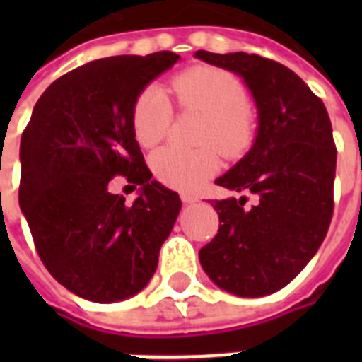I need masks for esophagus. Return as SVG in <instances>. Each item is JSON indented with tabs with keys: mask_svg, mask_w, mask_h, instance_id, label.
<instances>
[{
	"mask_svg": "<svg viewBox=\"0 0 362 362\" xmlns=\"http://www.w3.org/2000/svg\"><path fill=\"white\" fill-rule=\"evenodd\" d=\"M180 199L184 204H192V203H197L199 201V199L195 197V195H192V193H182Z\"/></svg>",
	"mask_w": 362,
	"mask_h": 362,
	"instance_id": "esophagus-1",
	"label": "esophagus"
}]
</instances>
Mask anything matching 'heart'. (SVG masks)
Listing matches in <instances>:
<instances>
[{
	"label": "heart",
	"instance_id": "1",
	"mask_svg": "<svg viewBox=\"0 0 362 362\" xmlns=\"http://www.w3.org/2000/svg\"><path fill=\"white\" fill-rule=\"evenodd\" d=\"M170 90L182 109L206 115L201 142L212 146L182 150L167 146L150 159L156 178L182 192H193L220 170L218 146L226 156H238L252 144L255 116L247 107V93L237 76L212 65H197L173 76ZM173 122V103L158 84L144 88L131 109V127L136 142L153 148L163 141Z\"/></svg>",
	"mask_w": 362,
	"mask_h": 362
}]
</instances>
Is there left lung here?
<instances>
[{
    "mask_svg": "<svg viewBox=\"0 0 362 362\" xmlns=\"http://www.w3.org/2000/svg\"><path fill=\"white\" fill-rule=\"evenodd\" d=\"M195 58L244 78L257 105L252 150L216 184L257 199H221L220 229L199 261L216 286L238 297H263L286 287L320 250L331 226L337 146L323 101L306 82L257 54Z\"/></svg>",
    "mask_w": 362,
    "mask_h": 362,
    "instance_id": "obj_1",
    "label": "left lung"
}]
</instances>
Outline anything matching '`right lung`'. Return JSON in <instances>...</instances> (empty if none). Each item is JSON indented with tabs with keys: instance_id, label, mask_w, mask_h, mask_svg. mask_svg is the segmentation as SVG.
Returning a JSON list of instances; mask_svg holds the SVG:
<instances>
[{
	"instance_id": "add662e5",
	"label": "right lung",
	"mask_w": 362,
	"mask_h": 362,
	"mask_svg": "<svg viewBox=\"0 0 362 362\" xmlns=\"http://www.w3.org/2000/svg\"><path fill=\"white\" fill-rule=\"evenodd\" d=\"M178 59L165 50L69 71L45 90L22 133L20 209L42 264L78 297L124 300L158 269L182 203L178 193L150 180L131 109ZM118 174L141 186L131 205L108 192Z\"/></svg>"
}]
</instances>
